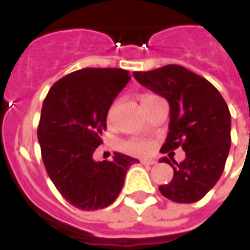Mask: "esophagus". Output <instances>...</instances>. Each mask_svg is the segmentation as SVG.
<instances>
[{
	"instance_id": "obj_1",
	"label": "esophagus",
	"mask_w": 250,
	"mask_h": 250,
	"mask_svg": "<svg viewBox=\"0 0 250 250\" xmlns=\"http://www.w3.org/2000/svg\"><path fill=\"white\" fill-rule=\"evenodd\" d=\"M141 164H144V165H154L156 161L150 160V158H144V160H141Z\"/></svg>"
}]
</instances>
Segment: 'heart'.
<instances>
[{"label":"heart","instance_id":"b5f03b06","mask_svg":"<svg viewBox=\"0 0 250 250\" xmlns=\"http://www.w3.org/2000/svg\"><path fill=\"white\" fill-rule=\"evenodd\" d=\"M156 96L153 94H145L143 98V101H146V100H150V98H154ZM112 113L113 109H110L109 112V116H107V120L110 121L112 120ZM121 149L124 152L130 153V154H138V156H143V154H147V153L152 150V145L146 141H140V140H129V141H125V143L121 144Z\"/></svg>","mask_w":250,"mask_h":250}]
</instances>
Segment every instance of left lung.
<instances>
[{
	"label": "left lung",
	"instance_id": "1",
	"mask_svg": "<svg viewBox=\"0 0 250 250\" xmlns=\"http://www.w3.org/2000/svg\"><path fill=\"white\" fill-rule=\"evenodd\" d=\"M138 83L167 100L169 133L164 153L183 147L185 160L167 157L172 181L160 185L164 197L180 204L201 200L221 177L230 149V112L225 100L208 80L180 65L134 72Z\"/></svg>",
	"mask_w": 250,
	"mask_h": 250
}]
</instances>
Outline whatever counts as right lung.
I'll list each match as a JSON object with an SVG mask.
<instances>
[{
    "instance_id": "right-lung-1",
    "label": "right lung",
    "mask_w": 250,
    "mask_h": 250,
    "mask_svg": "<svg viewBox=\"0 0 250 250\" xmlns=\"http://www.w3.org/2000/svg\"><path fill=\"white\" fill-rule=\"evenodd\" d=\"M129 80L124 69L85 67L58 80L43 100L37 129L43 165L62 197L81 210L109 207L138 163L121 153L113 161L93 160L109 107Z\"/></svg>"
}]
</instances>
